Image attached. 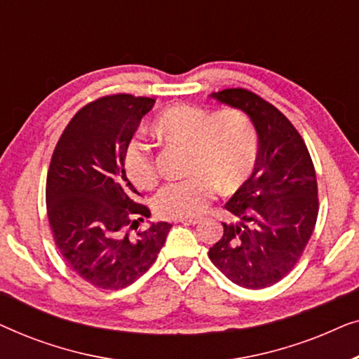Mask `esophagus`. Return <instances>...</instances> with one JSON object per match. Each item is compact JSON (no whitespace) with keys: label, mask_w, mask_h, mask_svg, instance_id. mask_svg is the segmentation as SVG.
Returning a JSON list of instances; mask_svg holds the SVG:
<instances>
[{"label":"esophagus","mask_w":359,"mask_h":359,"mask_svg":"<svg viewBox=\"0 0 359 359\" xmlns=\"http://www.w3.org/2000/svg\"><path fill=\"white\" fill-rule=\"evenodd\" d=\"M178 222H181V224H186V225H196V224H199L201 222V219L199 217H189V219H178Z\"/></svg>","instance_id":"34e87169"}]
</instances>
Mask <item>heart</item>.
Returning a JSON list of instances; mask_svg holds the SVG:
<instances>
[{"label": "heart", "mask_w": 359, "mask_h": 359, "mask_svg": "<svg viewBox=\"0 0 359 359\" xmlns=\"http://www.w3.org/2000/svg\"><path fill=\"white\" fill-rule=\"evenodd\" d=\"M154 130L161 139L189 145V173H193L156 193L154 209L160 217L199 215L217 194V188L224 193L240 189L257 165V129L243 111L222 109L212 114L201 106L175 104L156 117ZM122 165L132 184L139 189L154 188L158 173L149 145L129 142Z\"/></svg>", "instance_id": "1"}]
</instances>
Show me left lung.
I'll return each instance as SVG.
<instances>
[{
  "label": "left lung",
  "mask_w": 359,
  "mask_h": 359,
  "mask_svg": "<svg viewBox=\"0 0 359 359\" xmlns=\"http://www.w3.org/2000/svg\"><path fill=\"white\" fill-rule=\"evenodd\" d=\"M210 97L252 119L258 156L250 180L225 204L237 222H222L209 258L238 286H273L294 268L316 227V170L296 127L273 104L242 88Z\"/></svg>",
  "instance_id": "left-lung-1"
}]
</instances>
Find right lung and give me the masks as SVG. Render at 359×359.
Listing matches in <instances>:
<instances>
[{
	"mask_svg": "<svg viewBox=\"0 0 359 359\" xmlns=\"http://www.w3.org/2000/svg\"><path fill=\"white\" fill-rule=\"evenodd\" d=\"M155 100L106 96L73 116L47 173V215L68 266L93 286L122 289L137 281L163 247L171 224L137 230L145 205L127 180L122 155Z\"/></svg>",
	"mask_w": 359,
	"mask_h": 359,
	"instance_id": "obj_1",
	"label": "right lung"
}]
</instances>
